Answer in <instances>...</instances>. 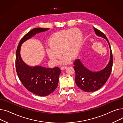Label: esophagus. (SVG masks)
I'll return each mask as SVG.
<instances>
[{
    "label": "esophagus",
    "mask_w": 123,
    "mask_h": 123,
    "mask_svg": "<svg viewBox=\"0 0 123 123\" xmlns=\"http://www.w3.org/2000/svg\"><path fill=\"white\" fill-rule=\"evenodd\" d=\"M67 68V67L63 66V67H61V69L62 70H63V69H66Z\"/></svg>",
    "instance_id": "obj_1"
}]
</instances>
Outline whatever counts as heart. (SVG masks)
Returning <instances> with one entry per match:
<instances>
[{"label": "heart", "instance_id": "1", "mask_svg": "<svg viewBox=\"0 0 123 123\" xmlns=\"http://www.w3.org/2000/svg\"><path fill=\"white\" fill-rule=\"evenodd\" d=\"M83 35L77 28L62 30L53 34L49 39L46 52L50 60L57 64L63 56L62 62L68 63L78 55L82 45Z\"/></svg>", "mask_w": 123, "mask_h": 123}]
</instances>
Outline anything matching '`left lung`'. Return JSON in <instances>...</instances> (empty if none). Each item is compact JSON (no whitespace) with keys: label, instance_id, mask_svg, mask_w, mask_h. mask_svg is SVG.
Returning <instances> with one entry per match:
<instances>
[{"label":"left lung","instance_id":"8db88e82","mask_svg":"<svg viewBox=\"0 0 123 123\" xmlns=\"http://www.w3.org/2000/svg\"><path fill=\"white\" fill-rule=\"evenodd\" d=\"M96 35L105 39L108 42L110 50V60L107 66L102 70L92 71L86 68L80 59L74 62V68L75 71V82L79 88L85 92H93L98 90L103 86L109 78L113 66V56L110 43L104 33L93 27Z\"/></svg>","mask_w":123,"mask_h":123}]
</instances>
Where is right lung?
Masks as SVG:
<instances>
[{
  "label": "right lung",
  "mask_w": 123,
  "mask_h": 123,
  "mask_svg": "<svg viewBox=\"0 0 123 123\" xmlns=\"http://www.w3.org/2000/svg\"><path fill=\"white\" fill-rule=\"evenodd\" d=\"M49 29L36 28L29 32L20 40L16 54V69L20 80L28 91L40 96H48L56 88L61 71L57 67L49 68L28 66L21 58L20 49L22 44L26 41Z\"/></svg>",
  "instance_id": "right-lung-1"
}]
</instances>
